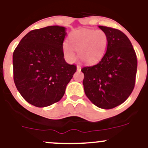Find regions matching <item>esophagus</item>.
Wrapping results in <instances>:
<instances>
[{
    "mask_svg": "<svg viewBox=\"0 0 148 148\" xmlns=\"http://www.w3.org/2000/svg\"><path fill=\"white\" fill-rule=\"evenodd\" d=\"M76 67H77V70H78V71H81V65H80L79 64H77V65H76Z\"/></svg>",
    "mask_w": 148,
    "mask_h": 148,
    "instance_id": "1",
    "label": "esophagus"
}]
</instances>
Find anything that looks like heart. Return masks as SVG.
Returning a JSON list of instances; mask_svg holds the SVG:
<instances>
[{
    "label": "heart",
    "instance_id": "obj_1",
    "mask_svg": "<svg viewBox=\"0 0 148 148\" xmlns=\"http://www.w3.org/2000/svg\"><path fill=\"white\" fill-rule=\"evenodd\" d=\"M69 42H64L62 49L69 60H74L77 51L79 56L85 63L94 64L102 58L108 46V36L102 30L79 29L73 31Z\"/></svg>",
    "mask_w": 148,
    "mask_h": 148
}]
</instances>
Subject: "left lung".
Wrapping results in <instances>:
<instances>
[{
	"label": "left lung",
	"mask_w": 148,
	"mask_h": 148,
	"mask_svg": "<svg viewBox=\"0 0 148 148\" xmlns=\"http://www.w3.org/2000/svg\"><path fill=\"white\" fill-rule=\"evenodd\" d=\"M108 36L106 51L97 64L85 66L83 81L86 96L99 108L111 109L126 100L135 86L136 54L120 30L99 25Z\"/></svg>",
	"instance_id": "8db88e82"
}]
</instances>
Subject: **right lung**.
Masks as SVG:
<instances>
[{
	"label": "right lung",
	"instance_id": "right-lung-1",
	"mask_svg": "<svg viewBox=\"0 0 148 148\" xmlns=\"http://www.w3.org/2000/svg\"><path fill=\"white\" fill-rule=\"evenodd\" d=\"M65 28L52 25L27 33L13 53L15 86L25 101L45 107L62 99L76 71L64 58Z\"/></svg>",
	"mask_w": 148,
	"mask_h": 148
}]
</instances>
